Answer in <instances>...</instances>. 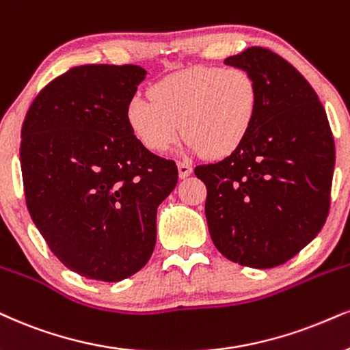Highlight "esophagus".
<instances>
[{"label": "esophagus", "instance_id": "obj_1", "mask_svg": "<svg viewBox=\"0 0 350 350\" xmlns=\"http://www.w3.org/2000/svg\"><path fill=\"white\" fill-rule=\"evenodd\" d=\"M193 174V167L188 162H178V175L180 178H187Z\"/></svg>", "mask_w": 350, "mask_h": 350}]
</instances>
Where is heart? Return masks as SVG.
Returning <instances> with one entry per match:
<instances>
[{
	"instance_id": "1",
	"label": "heart",
	"mask_w": 350,
	"mask_h": 350,
	"mask_svg": "<svg viewBox=\"0 0 350 350\" xmlns=\"http://www.w3.org/2000/svg\"><path fill=\"white\" fill-rule=\"evenodd\" d=\"M260 105L256 79L243 68L196 66L163 77L150 98L133 97L126 120L133 135L165 152L182 133L191 152L226 157L252 129Z\"/></svg>"
}]
</instances>
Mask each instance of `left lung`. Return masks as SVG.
I'll list each match as a JSON object with an SVG mask.
<instances>
[{"mask_svg": "<svg viewBox=\"0 0 350 350\" xmlns=\"http://www.w3.org/2000/svg\"><path fill=\"white\" fill-rule=\"evenodd\" d=\"M224 63L256 79L260 105L239 148L195 174L208 188L204 211L215 248L241 266L267 269L294 258L325 226L333 133L317 92L279 55L250 46Z\"/></svg>", "mask_w": 350, "mask_h": 350, "instance_id": "left-lung-1", "label": "left lung"}]
</instances>
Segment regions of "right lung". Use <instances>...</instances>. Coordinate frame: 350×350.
<instances>
[{"mask_svg":"<svg viewBox=\"0 0 350 350\" xmlns=\"http://www.w3.org/2000/svg\"><path fill=\"white\" fill-rule=\"evenodd\" d=\"M148 72L84 64L46 84L25 115L21 168L27 209L68 269L118 282L155 247L157 208L178 170L133 135L128 102Z\"/></svg>","mask_w":350,"mask_h":350,"instance_id":"right-lung-1","label":"right lung"}]
</instances>
